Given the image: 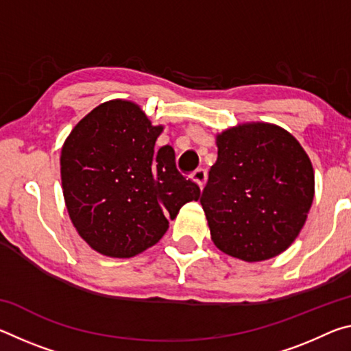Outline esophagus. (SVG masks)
Wrapping results in <instances>:
<instances>
[{"label":"esophagus","instance_id":"esophagus-1","mask_svg":"<svg viewBox=\"0 0 351 351\" xmlns=\"http://www.w3.org/2000/svg\"><path fill=\"white\" fill-rule=\"evenodd\" d=\"M192 180L197 182L201 189H203L204 184H206V180H207V171L204 169L195 170L193 175H192Z\"/></svg>","mask_w":351,"mask_h":351}]
</instances>
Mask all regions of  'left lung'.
<instances>
[{
	"mask_svg": "<svg viewBox=\"0 0 351 351\" xmlns=\"http://www.w3.org/2000/svg\"><path fill=\"white\" fill-rule=\"evenodd\" d=\"M217 145L199 198L213 243L245 261L276 257L295 240L310 212V158L293 134L271 123L226 130Z\"/></svg>",
	"mask_w": 351,
	"mask_h": 351,
	"instance_id": "obj_1",
	"label": "left lung"
}]
</instances>
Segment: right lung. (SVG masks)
I'll return each instance as SVG.
<instances>
[{
  "label": "right lung",
  "instance_id": "right-lung-1",
  "mask_svg": "<svg viewBox=\"0 0 351 351\" xmlns=\"http://www.w3.org/2000/svg\"><path fill=\"white\" fill-rule=\"evenodd\" d=\"M162 127L138 105L110 100L77 123L60 158L63 197L77 232L108 257L128 258L162 239L199 186L176 169L175 150H154Z\"/></svg>",
  "mask_w": 351,
  "mask_h": 351
}]
</instances>
